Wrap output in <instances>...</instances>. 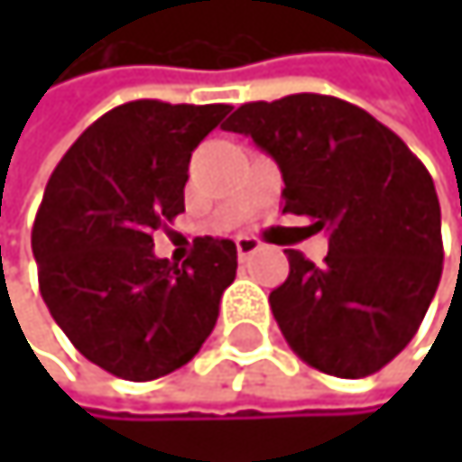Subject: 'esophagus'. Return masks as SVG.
<instances>
[{
	"label": "esophagus",
	"mask_w": 462,
	"mask_h": 462,
	"mask_svg": "<svg viewBox=\"0 0 462 462\" xmlns=\"http://www.w3.org/2000/svg\"><path fill=\"white\" fill-rule=\"evenodd\" d=\"M236 249H238V257H241V260H246L249 254L260 252V249H263V244H260L257 238H252V236H241V238L236 241Z\"/></svg>",
	"instance_id": "esophagus-1"
}]
</instances>
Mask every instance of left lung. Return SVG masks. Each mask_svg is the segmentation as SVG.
<instances>
[{"label": "left lung", "instance_id": "1", "mask_svg": "<svg viewBox=\"0 0 462 462\" xmlns=\"http://www.w3.org/2000/svg\"><path fill=\"white\" fill-rule=\"evenodd\" d=\"M224 130L277 161L282 213L329 233L324 265L288 249V280L269 296L288 346L332 377L374 374L411 344L440 282L430 171L393 130L338 97L246 102Z\"/></svg>", "mask_w": 462, "mask_h": 462}]
</instances>
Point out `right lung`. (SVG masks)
I'll list each match as a JSON object with an SVG mask.
<instances>
[{
  "label": "right lung",
  "instance_id": "add662e5",
  "mask_svg": "<svg viewBox=\"0 0 462 462\" xmlns=\"http://www.w3.org/2000/svg\"><path fill=\"white\" fill-rule=\"evenodd\" d=\"M229 105L138 99L107 110L51 171L32 224L38 285L51 319L91 363L149 383L202 349L233 285L238 249L197 238L177 265L152 236L185 210L190 152Z\"/></svg>",
  "mask_w": 462,
  "mask_h": 462
}]
</instances>
